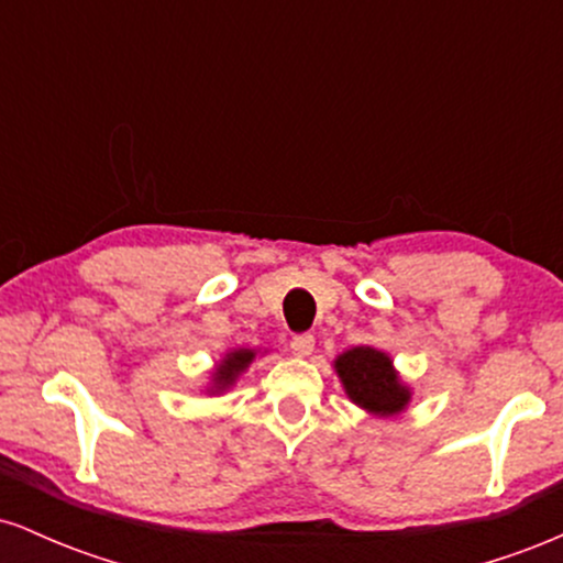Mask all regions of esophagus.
<instances>
[{
    "label": "esophagus",
    "mask_w": 563,
    "mask_h": 563,
    "mask_svg": "<svg viewBox=\"0 0 563 563\" xmlns=\"http://www.w3.org/2000/svg\"><path fill=\"white\" fill-rule=\"evenodd\" d=\"M290 349H294L296 357H309L314 349V335L312 333H299L290 339Z\"/></svg>",
    "instance_id": "1"
}]
</instances>
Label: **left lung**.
Listing matches in <instances>:
<instances>
[{"label": "left lung", "mask_w": 563, "mask_h": 563, "mask_svg": "<svg viewBox=\"0 0 563 563\" xmlns=\"http://www.w3.org/2000/svg\"><path fill=\"white\" fill-rule=\"evenodd\" d=\"M335 373L354 405L376 416H394L410 402V389L394 373L389 354L373 346H354L335 360Z\"/></svg>", "instance_id": "1"}]
</instances>
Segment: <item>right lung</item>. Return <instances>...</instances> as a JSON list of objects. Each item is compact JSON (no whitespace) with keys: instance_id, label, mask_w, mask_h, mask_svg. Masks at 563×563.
Listing matches in <instances>:
<instances>
[{"instance_id":"right-lung-1","label":"right lung","mask_w":563,"mask_h":563,"mask_svg":"<svg viewBox=\"0 0 563 563\" xmlns=\"http://www.w3.org/2000/svg\"><path fill=\"white\" fill-rule=\"evenodd\" d=\"M254 357H256V352H251V349H235V352H230L228 357L222 360V365L214 371V386H211V391L228 389L232 380L241 376Z\"/></svg>"}]
</instances>
